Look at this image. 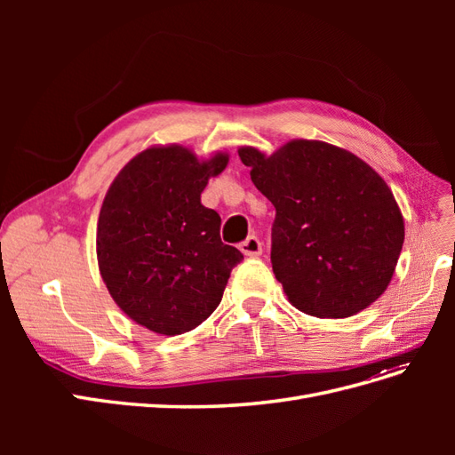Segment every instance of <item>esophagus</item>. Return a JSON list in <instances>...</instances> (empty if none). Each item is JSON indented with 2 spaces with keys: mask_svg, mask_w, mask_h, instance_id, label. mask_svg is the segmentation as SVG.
Returning a JSON list of instances; mask_svg holds the SVG:
<instances>
[{
  "mask_svg": "<svg viewBox=\"0 0 455 455\" xmlns=\"http://www.w3.org/2000/svg\"><path fill=\"white\" fill-rule=\"evenodd\" d=\"M239 249L244 256H259L261 254V243L258 241V237L249 235L239 244Z\"/></svg>",
  "mask_w": 455,
  "mask_h": 455,
  "instance_id": "34e87169",
  "label": "esophagus"
}]
</instances>
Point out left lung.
Here are the masks:
<instances>
[{"label": "left lung", "instance_id": "1", "mask_svg": "<svg viewBox=\"0 0 455 455\" xmlns=\"http://www.w3.org/2000/svg\"><path fill=\"white\" fill-rule=\"evenodd\" d=\"M237 151L277 211L271 264L288 301L319 319L374 304L404 243V218L383 178L323 140H288L271 156L252 146Z\"/></svg>", "mask_w": 455, "mask_h": 455}]
</instances>
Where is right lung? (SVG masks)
Listing matches in <instances>:
<instances>
[{"instance_id": "obj_1", "label": "right lung", "mask_w": 455, "mask_h": 455, "mask_svg": "<svg viewBox=\"0 0 455 455\" xmlns=\"http://www.w3.org/2000/svg\"><path fill=\"white\" fill-rule=\"evenodd\" d=\"M229 154L197 157L180 144L149 146L108 188L96 226L100 277L129 319L161 336L197 328L220 306L243 259L220 239V214L201 194Z\"/></svg>"}]
</instances>
